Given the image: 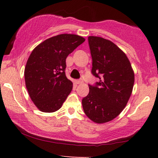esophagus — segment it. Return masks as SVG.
Returning a JSON list of instances; mask_svg holds the SVG:
<instances>
[{"instance_id":"34e87169","label":"esophagus","mask_w":158,"mask_h":158,"mask_svg":"<svg viewBox=\"0 0 158 158\" xmlns=\"http://www.w3.org/2000/svg\"><path fill=\"white\" fill-rule=\"evenodd\" d=\"M83 83V80H76V81H75V83L77 84V85H80V84H82Z\"/></svg>"}]
</instances>
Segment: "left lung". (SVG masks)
<instances>
[{"instance_id": "left-lung-1", "label": "left lung", "mask_w": 158, "mask_h": 158, "mask_svg": "<svg viewBox=\"0 0 158 158\" xmlns=\"http://www.w3.org/2000/svg\"><path fill=\"white\" fill-rule=\"evenodd\" d=\"M93 60L92 73L98 77L96 86L82 100L85 115L96 124L113 120L128 103L135 83V73L124 52L114 42L88 36Z\"/></svg>"}]
</instances>
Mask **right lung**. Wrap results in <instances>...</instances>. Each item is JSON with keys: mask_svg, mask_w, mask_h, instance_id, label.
<instances>
[{"mask_svg": "<svg viewBox=\"0 0 158 158\" xmlns=\"http://www.w3.org/2000/svg\"><path fill=\"white\" fill-rule=\"evenodd\" d=\"M85 40L77 34H62L44 40L31 52L24 69L25 84L40 111H57L72 91L73 84L64 73L66 58Z\"/></svg>", "mask_w": 158, "mask_h": 158, "instance_id": "right-lung-1", "label": "right lung"}]
</instances>
